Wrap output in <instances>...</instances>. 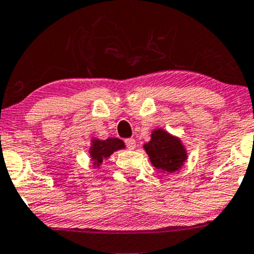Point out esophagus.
<instances>
[{
    "instance_id": "esophagus-1",
    "label": "esophagus",
    "mask_w": 254,
    "mask_h": 254,
    "mask_svg": "<svg viewBox=\"0 0 254 254\" xmlns=\"http://www.w3.org/2000/svg\"><path fill=\"white\" fill-rule=\"evenodd\" d=\"M125 145L129 150H134L136 147V141H135V139H127L125 140Z\"/></svg>"
}]
</instances>
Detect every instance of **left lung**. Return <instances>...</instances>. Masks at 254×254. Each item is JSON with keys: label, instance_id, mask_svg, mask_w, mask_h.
Wrapping results in <instances>:
<instances>
[{"label": "left lung", "instance_id": "obj_1", "mask_svg": "<svg viewBox=\"0 0 254 254\" xmlns=\"http://www.w3.org/2000/svg\"><path fill=\"white\" fill-rule=\"evenodd\" d=\"M143 148L153 167L170 175L179 172L188 158L187 148L182 140L162 127L152 130L151 140L143 143Z\"/></svg>", "mask_w": 254, "mask_h": 254}]
</instances>
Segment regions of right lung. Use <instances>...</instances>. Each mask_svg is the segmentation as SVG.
<instances>
[{"mask_svg": "<svg viewBox=\"0 0 254 254\" xmlns=\"http://www.w3.org/2000/svg\"><path fill=\"white\" fill-rule=\"evenodd\" d=\"M125 148V143L123 140L117 137H108L107 140H99L98 137H93L91 140L88 153L91 156V161L94 168H101L103 161L109 158L115 151Z\"/></svg>", "mask_w": 254, "mask_h": 254, "instance_id": "obj_1", "label": "right lung"}]
</instances>
